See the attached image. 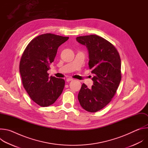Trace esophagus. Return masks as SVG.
Returning <instances> with one entry per match:
<instances>
[{"instance_id":"34e87169","label":"esophagus","mask_w":148,"mask_h":148,"mask_svg":"<svg viewBox=\"0 0 148 148\" xmlns=\"http://www.w3.org/2000/svg\"><path fill=\"white\" fill-rule=\"evenodd\" d=\"M73 79L71 78H68L66 79L67 82H69V81H73Z\"/></svg>"}]
</instances>
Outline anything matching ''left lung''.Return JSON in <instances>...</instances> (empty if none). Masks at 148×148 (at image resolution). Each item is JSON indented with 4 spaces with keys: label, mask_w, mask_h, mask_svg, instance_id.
<instances>
[{
    "label": "left lung",
    "mask_w": 148,
    "mask_h": 148,
    "mask_svg": "<svg viewBox=\"0 0 148 148\" xmlns=\"http://www.w3.org/2000/svg\"><path fill=\"white\" fill-rule=\"evenodd\" d=\"M89 52V69L94 76L93 86L82 84L78 95L81 106L88 112H97L108 105L115 95L121 80V61L115 47L97 35L77 37Z\"/></svg>",
    "instance_id": "8db88e82"
}]
</instances>
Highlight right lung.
Wrapping results in <instances>:
<instances>
[{
  "instance_id": "obj_1",
  "label": "right lung",
  "mask_w": 148,
  "mask_h": 148,
  "mask_svg": "<svg viewBox=\"0 0 148 148\" xmlns=\"http://www.w3.org/2000/svg\"><path fill=\"white\" fill-rule=\"evenodd\" d=\"M69 38L51 33L40 35L28 44L21 57L19 71L23 86L31 99L41 107L54 103L64 89L65 81L49 77L47 71L58 47Z\"/></svg>"
}]
</instances>
